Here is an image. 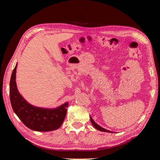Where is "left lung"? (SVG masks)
I'll use <instances>...</instances> for the list:
<instances>
[{"mask_svg":"<svg viewBox=\"0 0 160 160\" xmlns=\"http://www.w3.org/2000/svg\"><path fill=\"white\" fill-rule=\"evenodd\" d=\"M90 119H91V123L93 124V126L97 129H98V130H99V131H101V132H110V131H109V130H107V129H104V128H101V126H99V125H98L94 121H93V119H92V118L91 117H90ZM112 133V132H111Z\"/></svg>","mask_w":160,"mask_h":160,"instance_id":"8db88e82","label":"left lung"}]
</instances>
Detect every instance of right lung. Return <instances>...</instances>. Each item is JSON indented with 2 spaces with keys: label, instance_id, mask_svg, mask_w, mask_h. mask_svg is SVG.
I'll return each mask as SVG.
<instances>
[{
  "label": "right lung",
  "instance_id": "add662e5",
  "mask_svg": "<svg viewBox=\"0 0 160 160\" xmlns=\"http://www.w3.org/2000/svg\"><path fill=\"white\" fill-rule=\"evenodd\" d=\"M13 69L10 81V100L12 109L21 122L29 129L37 132H49L61 127L67 113L68 103L55 109H44L27 103L18 91L16 70Z\"/></svg>",
  "mask_w": 160,
  "mask_h": 160
}]
</instances>
